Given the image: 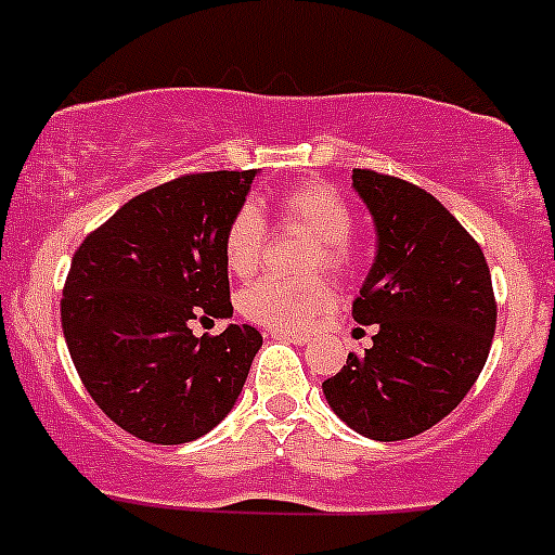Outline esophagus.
Returning <instances> with one entry per match:
<instances>
[{
    "label": "esophagus",
    "mask_w": 555,
    "mask_h": 555,
    "mask_svg": "<svg viewBox=\"0 0 555 555\" xmlns=\"http://www.w3.org/2000/svg\"><path fill=\"white\" fill-rule=\"evenodd\" d=\"M273 338H282V341H289V344H298V347H304V344H309V336H304V333H284V331H271Z\"/></svg>",
    "instance_id": "34e87169"
}]
</instances>
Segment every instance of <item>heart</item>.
<instances>
[{
	"instance_id": "heart-1",
	"label": "heart",
	"mask_w": 555,
	"mask_h": 555,
	"mask_svg": "<svg viewBox=\"0 0 555 555\" xmlns=\"http://www.w3.org/2000/svg\"><path fill=\"white\" fill-rule=\"evenodd\" d=\"M273 224L311 233L314 244L306 257V271H331L344 279L358 268V246L352 238L354 211L336 186L304 181L282 190L273 197ZM266 241L268 228L262 214L255 206H241L222 235L228 271L238 279L251 276L262 260ZM331 306L333 284L322 273L306 279H257L238 295V309L246 320L284 333L309 331Z\"/></svg>"
}]
</instances>
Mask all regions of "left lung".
<instances>
[{"label": "left lung", "mask_w": 555, "mask_h": 555, "mask_svg": "<svg viewBox=\"0 0 555 555\" xmlns=\"http://www.w3.org/2000/svg\"><path fill=\"white\" fill-rule=\"evenodd\" d=\"M352 184L379 244L352 317L376 333L322 390L349 428L398 442L437 426L472 390L491 352L496 295L480 244L431 192L369 168H354Z\"/></svg>", "instance_id": "8db88e82"}]
</instances>
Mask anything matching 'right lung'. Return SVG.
Wrapping results in <instances>:
<instances>
[{
  "instance_id": "add662e5",
  "label": "right lung",
  "mask_w": 555,
  "mask_h": 555,
  "mask_svg": "<svg viewBox=\"0 0 555 555\" xmlns=\"http://www.w3.org/2000/svg\"><path fill=\"white\" fill-rule=\"evenodd\" d=\"M255 170L184 173L124 203L75 249L62 289L69 358L96 406L132 437L184 444L233 409L262 336L192 320L233 314L222 235Z\"/></svg>"
}]
</instances>
